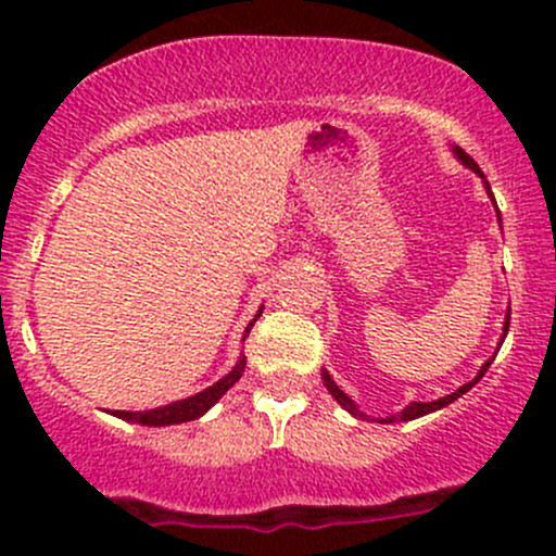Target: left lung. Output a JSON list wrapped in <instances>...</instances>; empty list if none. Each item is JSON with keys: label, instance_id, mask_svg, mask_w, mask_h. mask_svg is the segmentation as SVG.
<instances>
[{"label": "left lung", "instance_id": "obj_1", "mask_svg": "<svg viewBox=\"0 0 556 556\" xmlns=\"http://www.w3.org/2000/svg\"><path fill=\"white\" fill-rule=\"evenodd\" d=\"M454 155H457L459 161H463L465 166H468V169H473L476 174H479L481 179H484V174H481V169H479V164H476L473 159H470L468 153H465V150H459V148H454ZM486 185V182H484ZM486 193L492 195V190H490V185H486ZM492 204H495V199H492ZM497 206V204H495ZM497 220H501V212H497ZM508 323H511V309H508V314H506V325H503V339H506V333H508ZM490 363L492 361H486L484 366H481V371L476 374V379L473 382H468V384H463L459 387V390H454L452 395H446V397H439V401H430V403H408L406 408H403L401 414H392V417H384V419H379V422H397V419H401V422H408V419H417V417H425V414H430V412H439V408H444V406H450L452 401H457L459 395H465V392L470 390V387H473L476 382H479L481 377H484L486 374V368H490ZM323 382H325V387H328V392L330 395L336 397V401L341 403V406L346 408V412L352 414V417H366V414L361 412V408L355 406V401H352L350 395H346L344 390H339V384L333 382V379H330V374L328 371H323Z\"/></svg>", "mask_w": 556, "mask_h": 556}]
</instances>
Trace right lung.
Instances as JSON below:
<instances>
[{
	"label": "right lung",
	"mask_w": 556,
	"mask_h": 556,
	"mask_svg": "<svg viewBox=\"0 0 556 556\" xmlns=\"http://www.w3.org/2000/svg\"><path fill=\"white\" fill-rule=\"evenodd\" d=\"M257 317H261V312L255 314V319ZM255 319L247 325L244 339H247V333H250L252 325H255ZM244 366H247V361H244V357H239V363L233 366L231 374H226L220 382L206 387V390H201V392H195V395L185 397V401H174V403H169V406H161V408H148V412H115V417L128 419V422L153 425V428H161V425H179V422H190V419H199L201 414L210 412V408L215 406V403L220 401V397L226 395V392L239 382V377L244 374Z\"/></svg>",
	"instance_id": "obj_1"
}]
</instances>
